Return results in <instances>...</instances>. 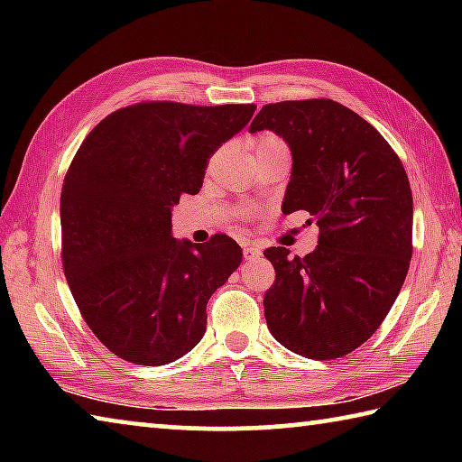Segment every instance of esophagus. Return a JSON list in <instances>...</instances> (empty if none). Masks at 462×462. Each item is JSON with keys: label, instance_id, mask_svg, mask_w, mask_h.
I'll list each match as a JSON object with an SVG mask.
<instances>
[{"label": "esophagus", "instance_id": "1", "mask_svg": "<svg viewBox=\"0 0 462 462\" xmlns=\"http://www.w3.org/2000/svg\"><path fill=\"white\" fill-rule=\"evenodd\" d=\"M242 254H245L246 261H250V259H256V256H261V250L254 248V246L245 245V248H242Z\"/></svg>", "mask_w": 462, "mask_h": 462}]
</instances>
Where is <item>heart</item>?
Here are the masks:
<instances>
[{
  "instance_id": "b5f03b06",
  "label": "heart",
  "mask_w": 462,
  "mask_h": 462,
  "mask_svg": "<svg viewBox=\"0 0 462 462\" xmlns=\"http://www.w3.org/2000/svg\"><path fill=\"white\" fill-rule=\"evenodd\" d=\"M275 143H281L279 138H275V136H269V134H264V136H261L259 140H256V148H261V146H267V144H275Z\"/></svg>"
}]
</instances>
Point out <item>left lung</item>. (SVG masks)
Masks as SVG:
<instances>
[{
	"instance_id": "1",
	"label": "left lung",
	"mask_w": 462,
	"mask_h": 462,
	"mask_svg": "<svg viewBox=\"0 0 462 462\" xmlns=\"http://www.w3.org/2000/svg\"><path fill=\"white\" fill-rule=\"evenodd\" d=\"M261 130L291 148L283 214L306 209L319 228L318 248L303 259L285 246L264 250L275 267L263 300L267 326L295 355L340 358L371 338L408 275V175L387 140L338 101L263 106L250 124Z\"/></svg>"
}]
</instances>
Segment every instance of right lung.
Returning a JSON list of instances; mask_svg holds the SVG:
<instances>
[{
  "instance_id": "add662e5",
  "label": "right lung",
  "mask_w": 462,
  "mask_h": 462,
  "mask_svg": "<svg viewBox=\"0 0 462 462\" xmlns=\"http://www.w3.org/2000/svg\"><path fill=\"white\" fill-rule=\"evenodd\" d=\"M254 109L143 101L109 114L77 151L60 191L62 269L91 332L124 361L173 363L206 334L209 297L242 248L226 234L179 242L171 209L199 193L208 159Z\"/></svg>"
}]
</instances>
